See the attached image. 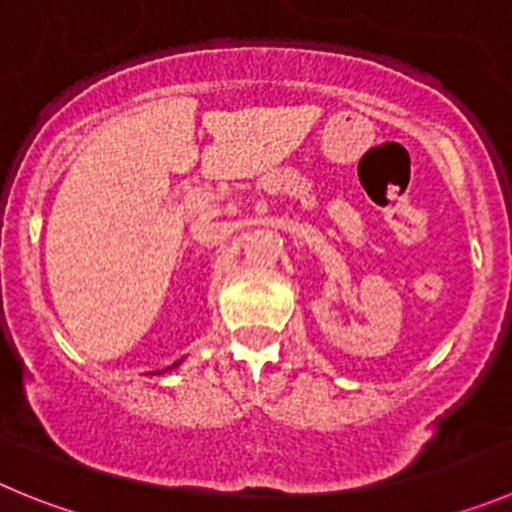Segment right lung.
I'll use <instances>...</instances> for the list:
<instances>
[{"label":"right lung","instance_id":"1","mask_svg":"<svg viewBox=\"0 0 512 512\" xmlns=\"http://www.w3.org/2000/svg\"><path fill=\"white\" fill-rule=\"evenodd\" d=\"M174 366H179V361H176V364H174Z\"/></svg>","mask_w":512,"mask_h":512}]
</instances>
